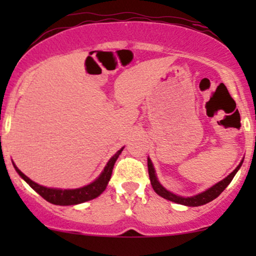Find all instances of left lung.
I'll list each match as a JSON object with an SVG mask.
<instances>
[{
  "mask_svg": "<svg viewBox=\"0 0 256 256\" xmlns=\"http://www.w3.org/2000/svg\"><path fill=\"white\" fill-rule=\"evenodd\" d=\"M242 162H243V160L240 161V165L234 170V172H231L230 174L228 176V177L222 179V180H220L219 183L213 185V186H210V189H207L204 192L198 194V195L192 196V198H183V196L176 195V194H173L171 192H168V190H166L165 188L162 186V185L158 183L156 174H155L154 166H152L150 158H148V172H149V178H150V183H152V189H154V192H156L158 196H161V198L168 200V201L176 202V204H179L189 206V207H198V206L206 204H208V202L213 201L214 198H218L220 194L224 192L225 188L231 183V180L234 179V174L238 172L240 166H242Z\"/></svg>",
  "mask_w": 256,
  "mask_h": 256,
  "instance_id": "8db88e82",
  "label": "left lung"
}]
</instances>
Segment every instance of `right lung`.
Wrapping results in <instances>:
<instances>
[{
  "mask_svg": "<svg viewBox=\"0 0 256 256\" xmlns=\"http://www.w3.org/2000/svg\"><path fill=\"white\" fill-rule=\"evenodd\" d=\"M122 149H124V146H122L120 150L116 152V154H114L113 156L110 158V160L107 162L104 170L102 171L100 177L96 179L95 182H92V183H90L89 185H85L83 188H78V189H54V188H46L43 186V185L34 183V182L31 180L30 178L26 177L24 173L14 165V162L13 166L14 168H16V171L19 173L20 177L24 179L26 183L30 185L34 192L40 194L44 200H46V201L50 202L52 204L72 206L83 204V202L96 198L104 192L106 188H107L108 182H110V179L112 172H113L114 164H116V158H119Z\"/></svg>",
  "mask_w": 256,
  "mask_h": 256,
  "instance_id": "add662e5",
  "label": "right lung"
}]
</instances>
